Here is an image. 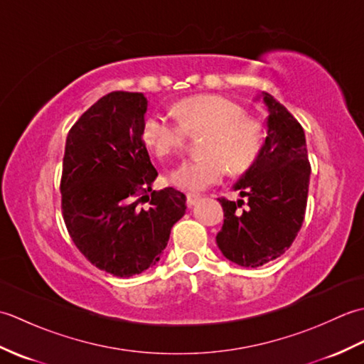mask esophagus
<instances>
[{"label":"esophagus","mask_w":364,"mask_h":364,"mask_svg":"<svg viewBox=\"0 0 364 364\" xmlns=\"http://www.w3.org/2000/svg\"><path fill=\"white\" fill-rule=\"evenodd\" d=\"M198 200H200L198 194H192V192H188V194H186V203H188L189 208L194 206L198 202Z\"/></svg>","instance_id":"1"}]
</instances>
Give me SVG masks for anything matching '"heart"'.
Wrapping results in <instances>:
<instances>
[{"label":"heart","mask_w":364,"mask_h":364,"mask_svg":"<svg viewBox=\"0 0 364 364\" xmlns=\"http://www.w3.org/2000/svg\"><path fill=\"white\" fill-rule=\"evenodd\" d=\"M173 114L178 123L153 114L142 125V141L159 159L181 154L188 136L208 133L203 144L206 158L184 164L170 175L176 188L203 191L222 181L228 170L241 175L257 162L264 125L255 115L245 114L241 103L223 95L202 94L178 102Z\"/></svg>","instance_id":"heart-1"}]
</instances>
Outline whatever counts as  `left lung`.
Instances as JSON below:
<instances>
[{
  "label": "left lung",
  "mask_w": 364,
  "mask_h": 364,
  "mask_svg": "<svg viewBox=\"0 0 364 364\" xmlns=\"http://www.w3.org/2000/svg\"><path fill=\"white\" fill-rule=\"evenodd\" d=\"M267 106V136L253 167L235 184L245 197L219 198L223 225L215 236L227 259L242 267H259L289 249L305 219L311 166L305 133L294 115L262 92Z\"/></svg>",
  "instance_id": "obj_1"
}]
</instances>
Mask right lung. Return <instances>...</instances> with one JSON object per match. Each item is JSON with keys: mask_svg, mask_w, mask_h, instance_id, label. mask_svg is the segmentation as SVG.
<instances>
[{"mask_svg": "<svg viewBox=\"0 0 364 364\" xmlns=\"http://www.w3.org/2000/svg\"><path fill=\"white\" fill-rule=\"evenodd\" d=\"M146 106L139 92H111L65 142L60 194L68 235L92 264L120 278L156 264L186 213L183 192L151 191L158 172L142 141Z\"/></svg>", "mask_w": 364, "mask_h": 364, "instance_id": "add662e5", "label": "right lung"}]
</instances>
